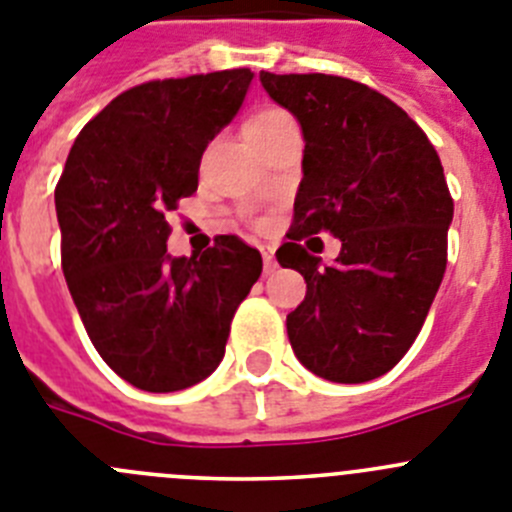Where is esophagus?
<instances>
[{
    "mask_svg": "<svg viewBox=\"0 0 512 512\" xmlns=\"http://www.w3.org/2000/svg\"><path fill=\"white\" fill-rule=\"evenodd\" d=\"M261 256H264V266H266V271L276 269V256H274V246H261Z\"/></svg>",
    "mask_w": 512,
    "mask_h": 512,
    "instance_id": "34e87169",
    "label": "esophagus"
}]
</instances>
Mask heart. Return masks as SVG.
I'll return each instance as SVG.
<instances>
[{"label":"heart","instance_id":"obj_1","mask_svg":"<svg viewBox=\"0 0 512 512\" xmlns=\"http://www.w3.org/2000/svg\"><path fill=\"white\" fill-rule=\"evenodd\" d=\"M287 121H292V116H289L287 111L274 109V106H269V109H261L246 121V137L259 139V137H264V134H269L271 129H276V126L287 124Z\"/></svg>","mask_w":512,"mask_h":512}]
</instances>
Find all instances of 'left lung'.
Instances as JSON below:
<instances>
[{"label":"left lung","mask_w":512,"mask_h":512,"mask_svg":"<svg viewBox=\"0 0 512 512\" xmlns=\"http://www.w3.org/2000/svg\"><path fill=\"white\" fill-rule=\"evenodd\" d=\"M259 78L304 134L294 223L276 251L307 281L287 317L292 350L327 381H373L414 345L444 279L454 215L444 167L419 124L363 83L266 70ZM320 230L343 241L330 267L298 243Z\"/></svg>","instance_id":"1"}]
</instances>
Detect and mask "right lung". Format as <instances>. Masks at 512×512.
<instances>
[{
	"mask_svg": "<svg viewBox=\"0 0 512 512\" xmlns=\"http://www.w3.org/2000/svg\"><path fill=\"white\" fill-rule=\"evenodd\" d=\"M251 81L236 68L129 88L83 126L55 187L70 297L98 355L142 391L208 378L261 276V253L236 236L175 259L164 218L198 190L205 147Z\"/></svg>",
	"mask_w": 512,
	"mask_h": 512,
	"instance_id": "obj_1",
	"label": "right lung"
}]
</instances>
